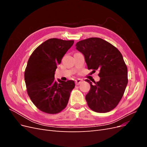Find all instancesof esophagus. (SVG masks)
<instances>
[{"label": "esophagus", "instance_id": "34e87169", "mask_svg": "<svg viewBox=\"0 0 147 147\" xmlns=\"http://www.w3.org/2000/svg\"><path fill=\"white\" fill-rule=\"evenodd\" d=\"M82 80H81V79H77V80H76L75 81V84H76V85H78V84H80L82 83Z\"/></svg>", "mask_w": 147, "mask_h": 147}]
</instances>
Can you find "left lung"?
<instances>
[{"label":"left lung","mask_w":147,"mask_h":147,"mask_svg":"<svg viewBox=\"0 0 147 147\" xmlns=\"http://www.w3.org/2000/svg\"><path fill=\"white\" fill-rule=\"evenodd\" d=\"M75 47L84 55L88 69L99 70V82L86 80L91 86L85 97L88 105L96 112H110L118 104L127 84V69L121 53L100 38L83 40Z\"/></svg>","instance_id":"8db88e82"}]
</instances>
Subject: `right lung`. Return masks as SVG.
I'll return each instance as SVG.
<instances>
[{
	"label": "right lung",
	"mask_w": 147,
	"mask_h": 147,
	"mask_svg": "<svg viewBox=\"0 0 147 147\" xmlns=\"http://www.w3.org/2000/svg\"><path fill=\"white\" fill-rule=\"evenodd\" d=\"M74 40L48 39L30 55L24 72L28 94L34 104L43 112L56 114L65 108L75 84L73 80H55L57 65L73 45Z\"/></svg>",
	"instance_id": "add662e5"
}]
</instances>
